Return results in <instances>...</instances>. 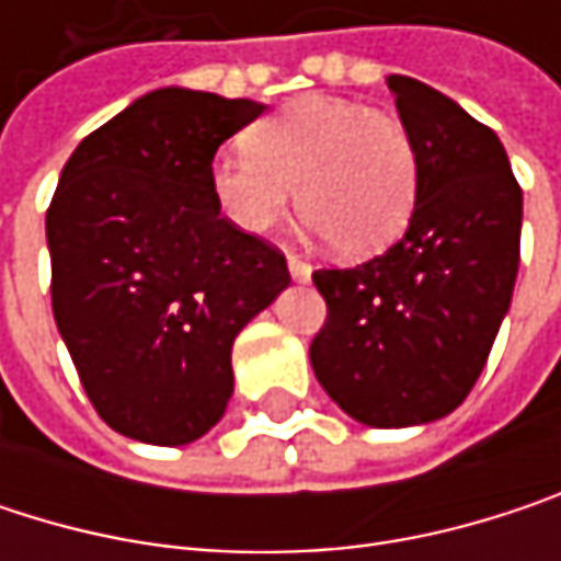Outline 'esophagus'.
Here are the masks:
<instances>
[{
    "mask_svg": "<svg viewBox=\"0 0 561 561\" xmlns=\"http://www.w3.org/2000/svg\"><path fill=\"white\" fill-rule=\"evenodd\" d=\"M288 273H291V279L305 282L311 276V263H305L301 256H288Z\"/></svg>",
    "mask_w": 561,
    "mask_h": 561,
    "instance_id": "34e87169",
    "label": "esophagus"
}]
</instances>
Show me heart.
<instances>
[{"instance_id":"obj_1","label":"heart","mask_w":561,"mask_h":561,"mask_svg":"<svg viewBox=\"0 0 561 561\" xmlns=\"http://www.w3.org/2000/svg\"><path fill=\"white\" fill-rule=\"evenodd\" d=\"M210 162V191L230 224L266 233L298 210L344 256H374L409 227L419 152L392 113L344 96H301Z\"/></svg>"}]
</instances>
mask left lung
Wrapping results in <instances>:
<instances>
[{
  "label": "left lung",
  "mask_w": 561,
  "mask_h": 561,
  "mask_svg": "<svg viewBox=\"0 0 561 561\" xmlns=\"http://www.w3.org/2000/svg\"><path fill=\"white\" fill-rule=\"evenodd\" d=\"M390 90L419 152V201L383 256L311 273L328 318L308 351L324 392L377 428L442 419L478 383L510 308L523 220L494 129L412 77L392 73Z\"/></svg>",
  "instance_id": "8db88e82"
}]
</instances>
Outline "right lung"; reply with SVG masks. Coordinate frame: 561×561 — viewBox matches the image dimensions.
<instances>
[{"label": "right lung", "instance_id": "add662e5", "mask_svg": "<svg viewBox=\"0 0 561 561\" xmlns=\"http://www.w3.org/2000/svg\"><path fill=\"white\" fill-rule=\"evenodd\" d=\"M253 100L165 87L93 129L48 207L51 308L100 419L149 445L220 422L243 324L288 285L285 256L210 191L217 149Z\"/></svg>", "mask_w": 561, "mask_h": 561}]
</instances>
